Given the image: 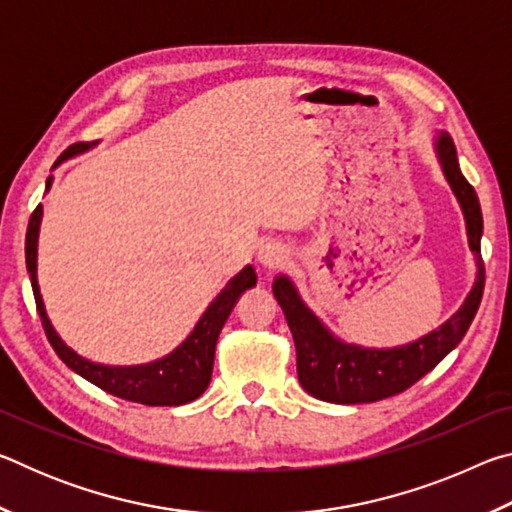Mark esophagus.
Listing matches in <instances>:
<instances>
[{
  "label": "esophagus",
  "mask_w": 512,
  "mask_h": 512,
  "mask_svg": "<svg viewBox=\"0 0 512 512\" xmlns=\"http://www.w3.org/2000/svg\"><path fill=\"white\" fill-rule=\"evenodd\" d=\"M257 259L262 266L275 268V266H280L284 259H287V250H284V246H280V244H266L259 248Z\"/></svg>",
  "instance_id": "esophagus-1"
}]
</instances>
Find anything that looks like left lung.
Returning <instances> with one entry per match:
<instances>
[{"mask_svg": "<svg viewBox=\"0 0 512 512\" xmlns=\"http://www.w3.org/2000/svg\"><path fill=\"white\" fill-rule=\"evenodd\" d=\"M433 151L447 185L461 205L467 244L476 259V275L463 305L449 316L443 325L431 329L411 343L395 348H366L348 343L336 336L302 300L300 291L289 275H275L273 296L282 307L296 343L298 379L302 388L316 400L334 404L377 402L406 391L420 377L427 375L452 352L474 320L481 305L485 268L481 259L483 216L474 187L467 183L458 167L456 146L449 133L438 131Z\"/></svg>", "mask_w": 512, "mask_h": 512, "instance_id": "obj_1", "label": "left lung"}]
</instances>
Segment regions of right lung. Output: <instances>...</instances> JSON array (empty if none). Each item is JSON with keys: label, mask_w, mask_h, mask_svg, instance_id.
<instances>
[{"label": "right lung", "mask_w": 512, "mask_h": 512, "mask_svg": "<svg viewBox=\"0 0 512 512\" xmlns=\"http://www.w3.org/2000/svg\"><path fill=\"white\" fill-rule=\"evenodd\" d=\"M85 151H90V144L69 146V149L56 160L54 169ZM51 183H54V176L47 178V192L51 189ZM40 223L42 205L36 207V212H33L29 219L27 271L31 277L33 296H36L38 314L42 318V327H45L51 348L56 350L65 366L72 368L76 375H81L83 379H88L90 384L99 386L101 391L128 402H140L146 406H180L201 397L205 393V388L210 386L216 341H219L225 320H228L230 311L235 309L241 293L246 289H253L257 284L255 268L246 264L228 284H225L219 296L207 305L192 332L187 334V339L180 343L176 350H171L169 354H164V357L155 361L137 363V366H108V363H97L81 357L79 352L69 348V345L60 339L56 327L51 325L38 284Z\"/></svg>", "instance_id": "add662e5"}]
</instances>
